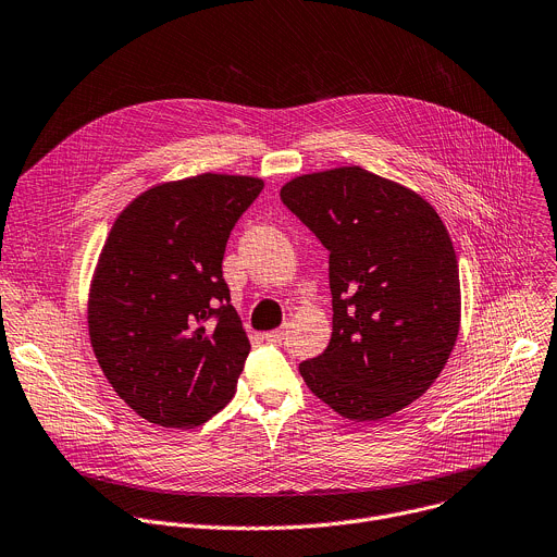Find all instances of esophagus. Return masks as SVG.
<instances>
[{
    "label": "esophagus",
    "mask_w": 557,
    "mask_h": 557,
    "mask_svg": "<svg viewBox=\"0 0 557 557\" xmlns=\"http://www.w3.org/2000/svg\"><path fill=\"white\" fill-rule=\"evenodd\" d=\"M285 338V330H272V332H265V341H270V344H281V341Z\"/></svg>",
    "instance_id": "1"
}]
</instances>
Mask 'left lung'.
<instances>
[{
    "label": "left lung",
    "mask_w": 557,
    "mask_h": 557,
    "mask_svg": "<svg viewBox=\"0 0 557 557\" xmlns=\"http://www.w3.org/2000/svg\"><path fill=\"white\" fill-rule=\"evenodd\" d=\"M281 200L330 251L332 336L298 372L346 419L399 412L433 386L459 332V268L440 213L361 166L298 176Z\"/></svg>",
    "instance_id": "8db88e82"
}]
</instances>
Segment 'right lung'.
<instances>
[{
  "instance_id": "add662e5",
  "label": "right lung",
  "mask_w": 557,
  "mask_h": 557,
  "mask_svg": "<svg viewBox=\"0 0 557 557\" xmlns=\"http://www.w3.org/2000/svg\"><path fill=\"white\" fill-rule=\"evenodd\" d=\"M263 181L162 183L115 219L89 292L96 359L143 419L191 428L236 391L249 338L223 278L227 238Z\"/></svg>"
}]
</instances>
